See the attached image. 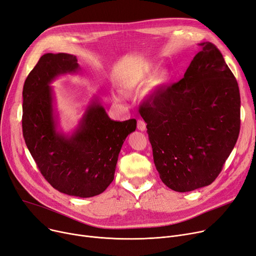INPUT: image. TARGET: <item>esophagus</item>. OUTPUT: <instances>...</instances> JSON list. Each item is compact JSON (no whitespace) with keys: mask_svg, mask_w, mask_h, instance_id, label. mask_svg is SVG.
I'll return each mask as SVG.
<instances>
[{"mask_svg":"<svg viewBox=\"0 0 256 256\" xmlns=\"http://www.w3.org/2000/svg\"><path fill=\"white\" fill-rule=\"evenodd\" d=\"M137 128L141 132L146 130V124H145V121L143 119H138V121H137Z\"/></svg>","mask_w":256,"mask_h":256,"instance_id":"esophagus-1","label":"esophagus"}]
</instances>
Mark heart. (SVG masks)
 <instances>
[{"label": "heart", "instance_id": "1", "mask_svg": "<svg viewBox=\"0 0 256 256\" xmlns=\"http://www.w3.org/2000/svg\"><path fill=\"white\" fill-rule=\"evenodd\" d=\"M152 70H144L143 72L137 74L136 76H134L132 78H130L126 87L130 88V89H135V88H139L141 86H143L147 80H148L150 76H152ZM171 74L168 70H160L150 80V90H156L158 89L160 87H163L164 85H166L168 83V80H170ZM116 100H118V98H116Z\"/></svg>", "mask_w": 256, "mask_h": 256}]
</instances>
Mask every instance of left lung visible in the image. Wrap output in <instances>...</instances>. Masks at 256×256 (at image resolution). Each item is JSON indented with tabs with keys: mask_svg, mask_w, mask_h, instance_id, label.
Returning a JSON list of instances; mask_svg holds the SVG:
<instances>
[{
	"mask_svg": "<svg viewBox=\"0 0 256 256\" xmlns=\"http://www.w3.org/2000/svg\"><path fill=\"white\" fill-rule=\"evenodd\" d=\"M199 46L184 78L156 91L140 110L160 178L176 192L216 180L240 134L236 80L216 46Z\"/></svg>",
	"mask_w": 256,
	"mask_h": 256,
	"instance_id": "obj_1",
	"label": "left lung"
}]
</instances>
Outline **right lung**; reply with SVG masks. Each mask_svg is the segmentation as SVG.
<instances>
[{
	"instance_id": "obj_1",
	"label": "right lung",
	"mask_w": 256,
	"mask_h": 256,
	"mask_svg": "<svg viewBox=\"0 0 256 256\" xmlns=\"http://www.w3.org/2000/svg\"><path fill=\"white\" fill-rule=\"evenodd\" d=\"M80 70L70 54H46L26 76L22 90V135L48 182L61 193L88 198L114 180L121 147L136 130V119L111 120L96 98L72 136L57 132L52 89L56 76Z\"/></svg>"
}]
</instances>
